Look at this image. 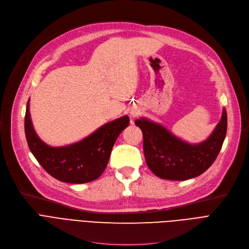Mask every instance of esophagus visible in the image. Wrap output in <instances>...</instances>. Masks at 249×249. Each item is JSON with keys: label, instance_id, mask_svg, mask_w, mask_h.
Returning <instances> with one entry per match:
<instances>
[{"label": "esophagus", "instance_id": "34e87169", "mask_svg": "<svg viewBox=\"0 0 249 249\" xmlns=\"http://www.w3.org/2000/svg\"><path fill=\"white\" fill-rule=\"evenodd\" d=\"M139 114V111L137 109H132L131 111H130V115H131L132 117H135Z\"/></svg>", "mask_w": 249, "mask_h": 249}]
</instances>
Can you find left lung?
Returning a JSON list of instances; mask_svg holds the SVG:
<instances>
[{"mask_svg":"<svg viewBox=\"0 0 249 249\" xmlns=\"http://www.w3.org/2000/svg\"><path fill=\"white\" fill-rule=\"evenodd\" d=\"M143 134V151L150 171L160 178L186 180L199 177L212 165L227 132V113L206 140L191 144L161 124L142 117L135 120Z\"/></svg>","mask_w":249,"mask_h":249,"instance_id":"8db88e82","label":"left lung"}]
</instances>
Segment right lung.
Returning a JSON list of instances; mask_svg holds the SVG:
<instances>
[{
    "mask_svg": "<svg viewBox=\"0 0 249 249\" xmlns=\"http://www.w3.org/2000/svg\"><path fill=\"white\" fill-rule=\"evenodd\" d=\"M27 102L25 134L30 151L37 161L54 178L69 184H85L97 179L106 168L114 143L129 125L122 116L104 124L84 139L64 146H50L35 132Z\"/></svg>",
    "mask_w": 249,
    "mask_h": 249,
    "instance_id": "add662e5",
    "label": "right lung"
}]
</instances>
